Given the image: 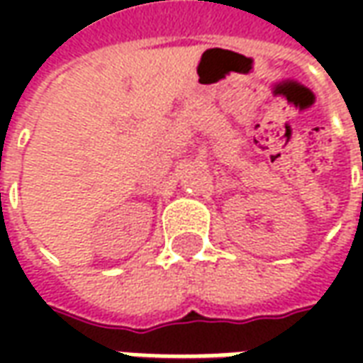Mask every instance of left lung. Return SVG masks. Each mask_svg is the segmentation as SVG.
<instances>
[{
  "instance_id": "left-lung-1",
  "label": "left lung",
  "mask_w": 363,
  "mask_h": 363,
  "mask_svg": "<svg viewBox=\"0 0 363 363\" xmlns=\"http://www.w3.org/2000/svg\"><path fill=\"white\" fill-rule=\"evenodd\" d=\"M362 169H363V167H362Z\"/></svg>"
}]
</instances>
